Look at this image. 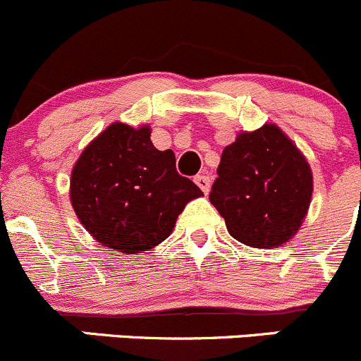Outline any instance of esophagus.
Wrapping results in <instances>:
<instances>
[{
  "label": "esophagus",
  "mask_w": 361,
  "mask_h": 361,
  "mask_svg": "<svg viewBox=\"0 0 361 361\" xmlns=\"http://www.w3.org/2000/svg\"><path fill=\"white\" fill-rule=\"evenodd\" d=\"M194 181L197 183V187L201 188L204 194H207V192H209V188H211L209 176H206V174H199V176H195Z\"/></svg>",
  "instance_id": "1"
}]
</instances>
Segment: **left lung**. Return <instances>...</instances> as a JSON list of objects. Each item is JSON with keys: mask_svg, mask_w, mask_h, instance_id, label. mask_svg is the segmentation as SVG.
Here are the masks:
<instances>
[{"mask_svg": "<svg viewBox=\"0 0 361 361\" xmlns=\"http://www.w3.org/2000/svg\"><path fill=\"white\" fill-rule=\"evenodd\" d=\"M209 201L228 234L251 248H276L297 234L312 195V173L274 123L241 133L224 148Z\"/></svg>", "mask_w": 361, "mask_h": 361, "instance_id": "obj_1", "label": "left lung"}]
</instances>
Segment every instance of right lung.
<instances>
[{"mask_svg": "<svg viewBox=\"0 0 361 361\" xmlns=\"http://www.w3.org/2000/svg\"><path fill=\"white\" fill-rule=\"evenodd\" d=\"M202 192L180 176L173 150L160 152L150 127L115 122L87 145L69 181V199L85 231L106 248L143 253L173 232L187 202Z\"/></svg>", "mask_w": 361, "mask_h": 361, "instance_id": "add662e5", "label": "right lung"}]
</instances>
